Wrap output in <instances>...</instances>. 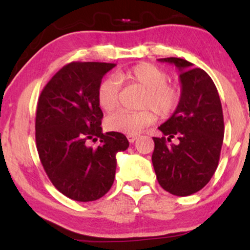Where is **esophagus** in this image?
<instances>
[{"mask_svg": "<svg viewBox=\"0 0 250 250\" xmlns=\"http://www.w3.org/2000/svg\"><path fill=\"white\" fill-rule=\"evenodd\" d=\"M127 137H128V141L130 143H134L137 140V135H134V134L127 135Z\"/></svg>", "mask_w": 250, "mask_h": 250, "instance_id": "34e87169", "label": "esophagus"}]
</instances>
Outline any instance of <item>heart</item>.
Instances as JSON below:
<instances>
[{
    "instance_id": "b5f03b06",
    "label": "heart",
    "mask_w": 250,
    "mask_h": 250,
    "mask_svg": "<svg viewBox=\"0 0 250 250\" xmlns=\"http://www.w3.org/2000/svg\"><path fill=\"white\" fill-rule=\"evenodd\" d=\"M119 81L139 85L143 93L139 99L140 110H117L105 119L109 130L122 134H139L156 121L157 115L168 117L179 108L182 91L175 83H169L168 74L151 63H139L116 74ZM107 77L97 88V103L104 111H111L119 103V82Z\"/></svg>"
}]
</instances>
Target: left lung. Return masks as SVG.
Masks as SVG:
<instances>
[{"instance_id":"left-lung-1","label":"left lung","mask_w":250,"mask_h":250,"mask_svg":"<svg viewBox=\"0 0 250 250\" xmlns=\"http://www.w3.org/2000/svg\"><path fill=\"white\" fill-rule=\"evenodd\" d=\"M179 69L182 97L179 108L153 137L151 156L160 186L176 196H188L205 187L219 165L225 135L222 105L210 76L177 57L160 59ZM176 137L179 143L171 144Z\"/></svg>"}]
</instances>
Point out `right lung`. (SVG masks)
Masks as SVG:
<instances>
[{
	"label": "right lung",
	"mask_w": 250,
	"mask_h": 250,
	"mask_svg": "<svg viewBox=\"0 0 250 250\" xmlns=\"http://www.w3.org/2000/svg\"><path fill=\"white\" fill-rule=\"evenodd\" d=\"M114 63L71 62L51 77L39 97L35 120L40 160L55 188L71 200L95 201L115 179L116 154L129 147L121 133H102L97 88ZM100 140L96 148L89 141Z\"/></svg>",
	"instance_id": "add662e5"
}]
</instances>
